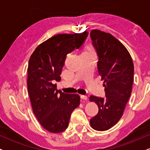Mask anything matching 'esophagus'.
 Returning a JSON list of instances; mask_svg holds the SVG:
<instances>
[{"mask_svg": "<svg viewBox=\"0 0 150 150\" xmlns=\"http://www.w3.org/2000/svg\"><path fill=\"white\" fill-rule=\"evenodd\" d=\"M80 97L82 100H87V96H86V95H81Z\"/></svg>", "mask_w": 150, "mask_h": 150, "instance_id": "34e87169", "label": "esophagus"}]
</instances>
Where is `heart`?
Returning a JSON list of instances; mask_svg holds the SVG:
<instances>
[{"instance_id": "heart-1", "label": "heart", "mask_w": 150, "mask_h": 150, "mask_svg": "<svg viewBox=\"0 0 150 150\" xmlns=\"http://www.w3.org/2000/svg\"><path fill=\"white\" fill-rule=\"evenodd\" d=\"M85 52H86V53H91V52H93V51L90 49V48H88V49H86V51H85Z\"/></svg>"}]
</instances>
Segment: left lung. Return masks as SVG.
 Wrapping results in <instances>:
<instances>
[{
    "instance_id": "1",
    "label": "left lung",
    "mask_w": 150,
    "mask_h": 150,
    "mask_svg": "<svg viewBox=\"0 0 150 150\" xmlns=\"http://www.w3.org/2000/svg\"><path fill=\"white\" fill-rule=\"evenodd\" d=\"M92 44L99 56L97 68L104 81L106 98L90 96L99 112L90 119L93 129L104 131L112 128L123 116L132 92L134 65L126 48L111 34L99 30L90 32Z\"/></svg>"
}]
</instances>
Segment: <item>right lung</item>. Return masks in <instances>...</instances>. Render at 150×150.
Here are the masks:
<instances>
[{
    "instance_id": "1",
    "label": "right lung",
    "mask_w": 150,
    "mask_h": 150,
    "mask_svg": "<svg viewBox=\"0 0 150 150\" xmlns=\"http://www.w3.org/2000/svg\"><path fill=\"white\" fill-rule=\"evenodd\" d=\"M88 32L59 34L36 48L27 68V88L33 113L39 123L53 133L68 128L71 113L80 105L77 94H64L56 89L55 81L61 74L66 55L82 45Z\"/></svg>"
}]
</instances>
